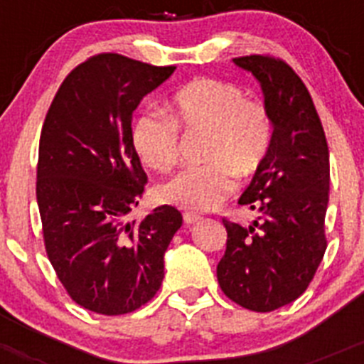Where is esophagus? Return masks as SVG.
Instances as JSON below:
<instances>
[{
    "mask_svg": "<svg viewBox=\"0 0 364 364\" xmlns=\"http://www.w3.org/2000/svg\"><path fill=\"white\" fill-rule=\"evenodd\" d=\"M200 220V215H195V213H184V222L186 224H195V222Z\"/></svg>",
    "mask_w": 364,
    "mask_h": 364,
    "instance_id": "obj_1",
    "label": "esophagus"
}]
</instances>
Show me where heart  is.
Here are the masks:
<instances>
[{
	"instance_id": "1",
	"label": "heart",
	"mask_w": 364,
	"mask_h": 364,
	"mask_svg": "<svg viewBox=\"0 0 364 364\" xmlns=\"http://www.w3.org/2000/svg\"><path fill=\"white\" fill-rule=\"evenodd\" d=\"M205 133V166L189 167L160 188V198L188 211H211L237 188V176L255 175L272 147V120L266 107L246 98L240 87L220 80H193L171 98L169 117L144 112L133 125V146L154 171L178 162L180 133Z\"/></svg>"
}]
</instances>
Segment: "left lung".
<instances>
[{
    "label": "left lung",
    "instance_id": "8db88e82",
    "mask_svg": "<svg viewBox=\"0 0 364 364\" xmlns=\"http://www.w3.org/2000/svg\"><path fill=\"white\" fill-rule=\"evenodd\" d=\"M233 63L259 80L273 136L239 198L259 218L247 228L222 220L228 240L217 279L242 308L272 311L304 294L326 252L330 154L310 92L288 63L262 54Z\"/></svg>",
    "mask_w": 364,
    "mask_h": 364
}]
</instances>
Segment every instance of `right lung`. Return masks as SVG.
<instances>
[{
  "mask_svg": "<svg viewBox=\"0 0 364 364\" xmlns=\"http://www.w3.org/2000/svg\"><path fill=\"white\" fill-rule=\"evenodd\" d=\"M175 69L98 54L70 70L45 117L36 182L45 250L70 299L95 314L124 315L149 302L182 226L173 205L124 220L147 182L133 112Z\"/></svg>",
  "mask_w": 364,
  "mask_h": 364,
  "instance_id": "1",
  "label": "right lung"
}]
</instances>
